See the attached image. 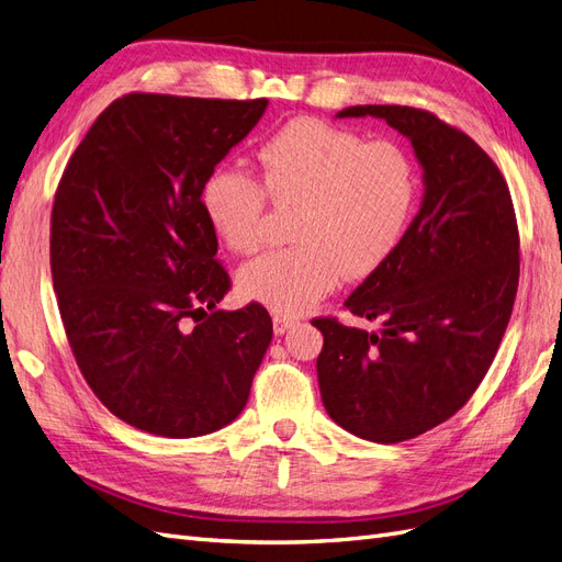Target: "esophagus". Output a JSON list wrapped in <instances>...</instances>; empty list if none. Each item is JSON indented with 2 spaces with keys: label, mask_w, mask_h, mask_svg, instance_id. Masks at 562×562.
Here are the masks:
<instances>
[{
  "label": "esophagus",
  "mask_w": 562,
  "mask_h": 562,
  "mask_svg": "<svg viewBox=\"0 0 562 562\" xmlns=\"http://www.w3.org/2000/svg\"><path fill=\"white\" fill-rule=\"evenodd\" d=\"M271 323H274V333L283 335V333H288V328L295 326V318L288 316V314H274V316H271Z\"/></svg>",
  "instance_id": "obj_1"
}]
</instances>
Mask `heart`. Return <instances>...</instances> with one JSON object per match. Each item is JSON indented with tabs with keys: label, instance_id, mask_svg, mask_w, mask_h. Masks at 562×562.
Listing matches in <instances>:
<instances>
[{
	"label": "heart",
	"instance_id": "obj_1",
	"mask_svg": "<svg viewBox=\"0 0 562 562\" xmlns=\"http://www.w3.org/2000/svg\"><path fill=\"white\" fill-rule=\"evenodd\" d=\"M260 177L234 164L209 173L201 203L234 252L269 239L271 203L295 209L291 248L244 265L241 293L277 314H302L342 279L361 281L401 248L419 203V168L396 140H368L321 119H295L260 147Z\"/></svg>",
	"mask_w": 562,
	"mask_h": 562
}]
</instances>
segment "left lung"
<instances>
[{"mask_svg": "<svg viewBox=\"0 0 562 562\" xmlns=\"http://www.w3.org/2000/svg\"><path fill=\"white\" fill-rule=\"evenodd\" d=\"M368 114L411 138L427 190L394 258L345 302L382 333L314 318L316 375L339 427L401 443L450 419L483 382L514 312L520 236L502 171L464 131L407 105L337 112Z\"/></svg>", "mask_w": 562, "mask_h": 562, "instance_id": "obj_1", "label": "left lung"}]
</instances>
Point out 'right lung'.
Listing matches in <instances>:
<instances>
[{
	"instance_id": "1",
	"label": "right lung",
	"mask_w": 562,
	"mask_h": 562,
	"mask_svg": "<svg viewBox=\"0 0 562 562\" xmlns=\"http://www.w3.org/2000/svg\"><path fill=\"white\" fill-rule=\"evenodd\" d=\"M267 98L126 93L67 161L50 211V277L83 380L131 427L192 438L244 411L271 342L229 288L201 190Z\"/></svg>"
}]
</instances>
